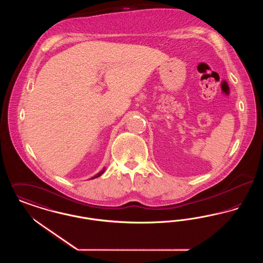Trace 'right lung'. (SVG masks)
Wrapping results in <instances>:
<instances>
[{"mask_svg": "<svg viewBox=\"0 0 263 263\" xmlns=\"http://www.w3.org/2000/svg\"><path fill=\"white\" fill-rule=\"evenodd\" d=\"M103 173H104V170H102V171H101V172H100V173H99V174H98V175H95V176H93V177H92V178H96V177H99V176H100V175H102V174H103Z\"/></svg>", "mask_w": 263, "mask_h": 263, "instance_id": "1", "label": "right lung"}]
</instances>
